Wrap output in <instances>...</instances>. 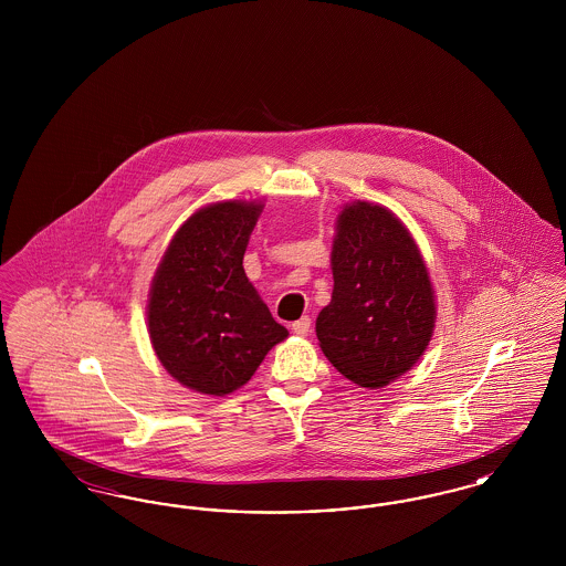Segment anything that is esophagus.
Wrapping results in <instances>:
<instances>
[{"mask_svg":"<svg viewBox=\"0 0 566 566\" xmlns=\"http://www.w3.org/2000/svg\"><path fill=\"white\" fill-rule=\"evenodd\" d=\"M291 328H293L295 335L303 337V335H307V333L312 331V321H310L307 316H303V318H298L296 323L291 324Z\"/></svg>","mask_w":566,"mask_h":566,"instance_id":"obj_1","label":"esophagus"}]
</instances>
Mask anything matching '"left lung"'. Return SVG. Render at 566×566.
Returning <instances> with one entry per match:
<instances>
[{
    "label": "left lung",
    "instance_id": "8db88e82",
    "mask_svg": "<svg viewBox=\"0 0 566 566\" xmlns=\"http://www.w3.org/2000/svg\"><path fill=\"white\" fill-rule=\"evenodd\" d=\"M333 295L316 335L333 367L363 388L409 371L434 328V291L424 259L388 208L354 201L337 216Z\"/></svg>",
    "mask_w": 566,
    "mask_h": 566
}]
</instances>
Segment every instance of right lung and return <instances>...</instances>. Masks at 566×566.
I'll return each mask as SVG.
<instances>
[{"label":"right lung","instance_id":"1","mask_svg":"<svg viewBox=\"0 0 566 566\" xmlns=\"http://www.w3.org/2000/svg\"><path fill=\"white\" fill-rule=\"evenodd\" d=\"M261 201H220L176 231L153 277L148 333L167 374L222 397L254 376L289 337L243 271Z\"/></svg>","mask_w":566,"mask_h":566}]
</instances>
